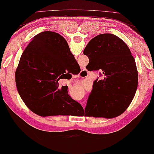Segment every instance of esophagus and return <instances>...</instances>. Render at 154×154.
Returning <instances> with one entry per match:
<instances>
[{
    "mask_svg": "<svg viewBox=\"0 0 154 154\" xmlns=\"http://www.w3.org/2000/svg\"><path fill=\"white\" fill-rule=\"evenodd\" d=\"M82 72H83V73H84V72H85V70H83V71H82Z\"/></svg>",
    "mask_w": 154,
    "mask_h": 154,
    "instance_id": "1",
    "label": "esophagus"
}]
</instances>
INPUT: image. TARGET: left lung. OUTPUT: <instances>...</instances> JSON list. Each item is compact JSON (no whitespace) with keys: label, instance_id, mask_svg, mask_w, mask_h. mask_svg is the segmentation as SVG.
Returning a JSON list of instances; mask_svg holds the SVG:
<instances>
[{"label":"left lung","instance_id":"left-lung-1","mask_svg":"<svg viewBox=\"0 0 154 154\" xmlns=\"http://www.w3.org/2000/svg\"><path fill=\"white\" fill-rule=\"evenodd\" d=\"M83 53L90 60L88 71H100L102 76L94 81L85 115L110 119L122 115L137 87L136 64L128 46L116 35L106 33L91 39Z\"/></svg>","mask_w":154,"mask_h":154}]
</instances>
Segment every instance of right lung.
Listing matches in <instances>:
<instances>
[{
	"label": "right lung",
	"mask_w": 154,
	"mask_h": 154,
	"mask_svg": "<svg viewBox=\"0 0 154 154\" xmlns=\"http://www.w3.org/2000/svg\"><path fill=\"white\" fill-rule=\"evenodd\" d=\"M75 62L65 39L57 32L44 31L33 37L15 73L18 92L32 112L47 117L83 111L68 94L67 86L58 88V81Z\"/></svg>",
	"instance_id": "add662e5"
}]
</instances>
